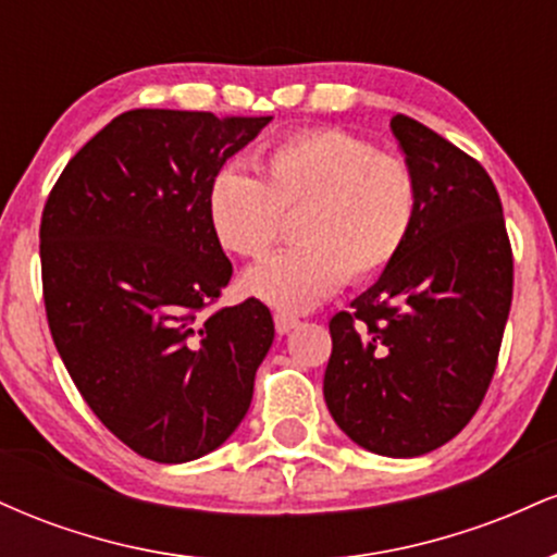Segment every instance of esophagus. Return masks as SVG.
Wrapping results in <instances>:
<instances>
[{
	"mask_svg": "<svg viewBox=\"0 0 557 557\" xmlns=\"http://www.w3.org/2000/svg\"><path fill=\"white\" fill-rule=\"evenodd\" d=\"M298 324H300L298 317L283 314V311H280V314H274V330H277V335H287V332L296 330Z\"/></svg>",
	"mask_w": 557,
	"mask_h": 557,
	"instance_id": "esophagus-1",
	"label": "esophagus"
}]
</instances>
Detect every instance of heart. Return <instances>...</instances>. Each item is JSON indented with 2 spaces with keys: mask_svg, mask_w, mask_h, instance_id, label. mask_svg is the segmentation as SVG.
Wrapping results in <instances>:
<instances>
[{
  "mask_svg": "<svg viewBox=\"0 0 557 557\" xmlns=\"http://www.w3.org/2000/svg\"><path fill=\"white\" fill-rule=\"evenodd\" d=\"M411 164L337 127H314L274 144L264 175L225 164L207 188L214 238L230 253L261 259L298 212L300 243L243 274V290L280 311H306L345 280L380 277L400 257L419 220Z\"/></svg>",
  "mask_w": 557,
  "mask_h": 557,
  "instance_id": "1",
  "label": "heart"
}]
</instances>
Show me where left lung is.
<instances>
[{
    "mask_svg": "<svg viewBox=\"0 0 557 557\" xmlns=\"http://www.w3.org/2000/svg\"><path fill=\"white\" fill-rule=\"evenodd\" d=\"M389 127L419 177V220L400 257L332 317L324 400L363 450L417 458L456 437L487 393L513 257L482 164L406 114Z\"/></svg>",
    "mask_w": 557,
    "mask_h": 557,
    "instance_id": "1",
    "label": "left lung"
}]
</instances>
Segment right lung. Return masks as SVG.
<instances>
[{"label": "right lung", "instance_id": "1", "mask_svg": "<svg viewBox=\"0 0 557 557\" xmlns=\"http://www.w3.org/2000/svg\"><path fill=\"white\" fill-rule=\"evenodd\" d=\"M272 117L133 110L67 162L41 216L49 330L83 400L157 463L238 430L274 341L257 298L201 317L233 264L207 216L214 172Z\"/></svg>", "mask_w": 557, "mask_h": 557}]
</instances>
